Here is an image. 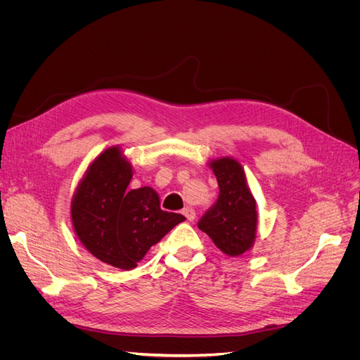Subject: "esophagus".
<instances>
[{
    "mask_svg": "<svg viewBox=\"0 0 360 360\" xmlns=\"http://www.w3.org/2000/svg\"><path fill=\"white\" fill-rule=\"evenodd\" d=\"M183 214H184V217H186L188 221H193L195 219V216H197V213H195V210L192 209V207H184L183 209Z\"/></svg>",
    "mask_w": 360,
    "mask_h": 360,
    "instance_id": "obj_1",
    "label": "esophagus"
}]
</instances>
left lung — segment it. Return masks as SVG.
I'll list each match as a JSON object with an SVG mask.
<instances>
[{
    "label": "left lung",
    "instance_id": "1",
    "mask_svg": "<svg viewBox=\"0 0 360 360\" xmlns=\"http://www.w3.org/2000/svg\"><path fill=\"white\" fill-rule=\"evenodd\" d=\"M209 165L216 176L219 197L204 213L198 228L224 254L238 257L255 242V198L249 191L243 167L236 159H214Z\"/></svg>",
    "mask_w": 360,
    "mask_h": 360
}]
</instances>
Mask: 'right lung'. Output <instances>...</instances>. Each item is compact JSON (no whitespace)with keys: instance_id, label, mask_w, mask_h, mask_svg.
<instances>
[{"instance_id":"obj_1","label":"right lung","mask_w":360,"mask_h":360,"mask_svg":"<svg viewBox=\"0 0 360 360\" xmlns=\"http://www.w3.org/2000/svg\"><path fill=\"white\" fill-rule=\"evenodd\" d=\"M132 165L120 147L102 151L86 169L72 198L75 233L97 259L130 270L148 249L186 217L163 212L148 186L129 191Z\"/></svg>"}]
</instances>
